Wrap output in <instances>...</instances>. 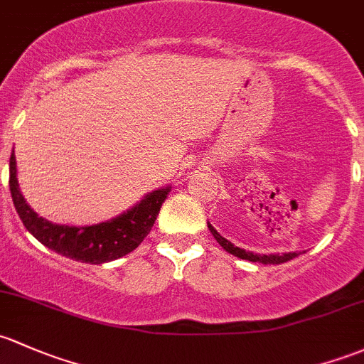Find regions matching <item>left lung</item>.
<instances>
[{
	"label": "left lung",
	"mask_w": 364,
	"mask_h": 364,
	"mask_svg": "<svg viewBox=\"0 0 364 364\" xmlns=\"http://www.w3.org/2000/svg\"><path fill=\"white\" fill-rule=\"evenodd\" d=\"M209 230L214 235V239L218 240V244H220L221 247H223L225 251L230 252V255L237 256V258H242V259H247V262H255V263H263V265H279V263H284V262H289V259L296 258L300 252H282V255H279V252H275V255H258V252H252V251H246L242 250V247H237L233 246L228 239H225L223 235H220L218 233L216 228L213 227L211 223H208Z\"/></svg>",
	"instance_id": "8db88e82"
}]
</instances>
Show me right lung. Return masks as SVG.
<instances>
[{
	"instance_id": "right-lung-1",
	"label": "right lung",
	"mask_w": 364,
	"mask_h": 364,
	"mask_svg": "<svg viewBox=\"0 0 364 364\" xmlns=\"http://www.w3.org/2000/svg\"><path fill=\"white\" fill-rule=\"evenodd\" d=\"M171 188L172 186L167 185L153 190L131 209L102 223L87 225V227L57 225L38 216V213H34L26 202L24 195L18 188L15 153H11L10 156L11 200L28 232L48 250L92 265L113 262L136 250L150 233Z\"/></svg>"
}]
</instances>
